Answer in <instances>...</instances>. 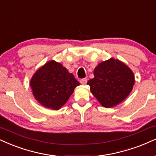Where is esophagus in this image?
Masks as SVG:
<instances>
[{
    "instance_id": "34e87169",
    "label": "esophagus",
    "mask_w": 156,
    "mask_h": 156,
    "mask_svg": "<svg viewBox=\"0 0 156 156\" xmlns=\"http://www.w3.org/2000/svg\"><path fill=\"white\" fill-rule=\"evenodd\" d=\"M87 80L86 78L82 79V80H80V83H81L82 84H87Z\"/></svg>"
}]
</instances>
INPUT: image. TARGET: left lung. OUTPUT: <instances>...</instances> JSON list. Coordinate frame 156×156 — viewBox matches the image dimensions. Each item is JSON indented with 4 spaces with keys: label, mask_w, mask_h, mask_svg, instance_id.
<instances>
[{
    "label": "left lung",
    "mask_w": 156,
    "mask_h": 156,
    "mask_svg": "<svg viewBox=\"0 0 156 156\" xmlns=\"http://www.w3.org/2000/svg\"><path fill=\"white\" fill-rule=\"evenodd\" d=\"M93 73L94 78L87 82L90 92L107 108L124 101L133 89L134 73L119 59L111 58L98 63Z\"/></svg>",
    "instance_id": "8db88e82"
}]
</instances>
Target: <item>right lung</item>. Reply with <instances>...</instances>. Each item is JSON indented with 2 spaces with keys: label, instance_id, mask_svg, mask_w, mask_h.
<instances>
[{
  "label": "right lung",
  "instance_id": "add662e5",
  "mask_svg": "<svg viewBox=\"0 0 156 156\" xmlns=\"http://www.w3.org/2000/svg\"><path fill=\"white\" fill-rule=\"evenodd\" d=\"M72 73L61 63L51 60L38 69L30 80L32 94L43 106L58 110L80 85Z\"/></svg>",
  "mask_w": 156,
  "mask_h": 156
}]
</instances>
